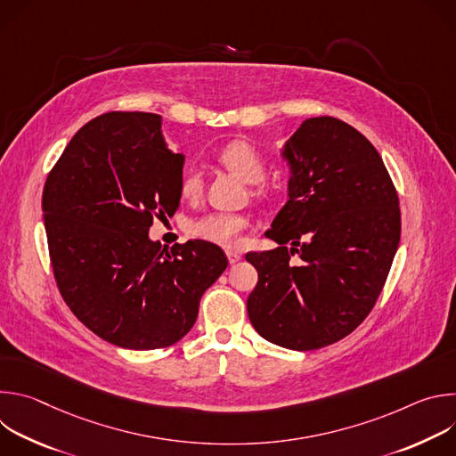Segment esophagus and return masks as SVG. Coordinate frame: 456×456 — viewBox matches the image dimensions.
<instances>
[{
	"label": "esophagus",
	"mask_w": 456,
	"mask_h": 456,
	"mask_svg": "<svg viewBox=\"0 0 456 456\" xmlns=\"http://www.w3.org/2000/svg\"><path fill=\"white\" fill-rule=\"evenodd\" d=\"M227 259H229L231 265H234V264H238L240 259H241V254L236 252V250H227Z\"/></svg>",
	"instance_id": "1"
}]
</instances>
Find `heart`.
Masks as SVG:
<instances>
[{
  "instance_id": "heart-1",
  "label": "heart",
  "mask_w": 456,
  "mask_h": 456,
  "mask_svg": "<svg viewBox=\"0 0 456 456\" xmlns=\"http://www.w3.org/2000/svg\"><path fill=\"white\" fill-rule=\"evenodd\" d=\"M216 160L234 173L240 180L245 183H256L265 176V160L252 144L245 141H232L225 144L218 155ZM204 192V178L199 169H189L183 173L180 180V194L185 200H199ZM254 194L264 197L267 194L265 187H256ZM250 225L248 216L236 215V213H211L202 218L192 220L189 224V232L200 240H206L209 243L232 248L240 245L243 231Z\"/></svg>"
}]
</instances>
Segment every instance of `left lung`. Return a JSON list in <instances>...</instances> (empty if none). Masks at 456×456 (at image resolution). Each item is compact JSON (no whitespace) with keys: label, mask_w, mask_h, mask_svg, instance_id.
<instances>
[{"label":"left lung","mask_w":456,"mask_h":456,"mask_svg":"<svg viewBox=\"0 0 456 456\" xmlns=\"http://www.w3.org/2000/svg\"><path fill=\"white\" fill-rule=\"evenodd\" d=\"M281 157L289 200L265 232L280 247L247 252L257 271L247 312L264 339L308 352L346 338L373 308L401 241V209L377 150L339 118L303 120Z\"/></svg>","instance_id":"1"}]
</instances>
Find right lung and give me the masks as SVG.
<instances>
[{
  "label": "right lung",
  "mask_w": 456,
  "mask_h": 456,
  "mask_svg": "<svg viewBox=\"0 0 456 456\" xmlns=\"http://www.w3.org/2000/svg\"><path fill=\"white\" fill-rule=\"evenodd\" d=\"M183 160L167 148L160 115L110 111L85 124L48 173L43 218L59 292L115 346L180 341L227 269L215 243L191 240L167 250L150 240L153 218L178 209Z\"/></svg>",
  "instance_id": "1"
}]
</instances>
